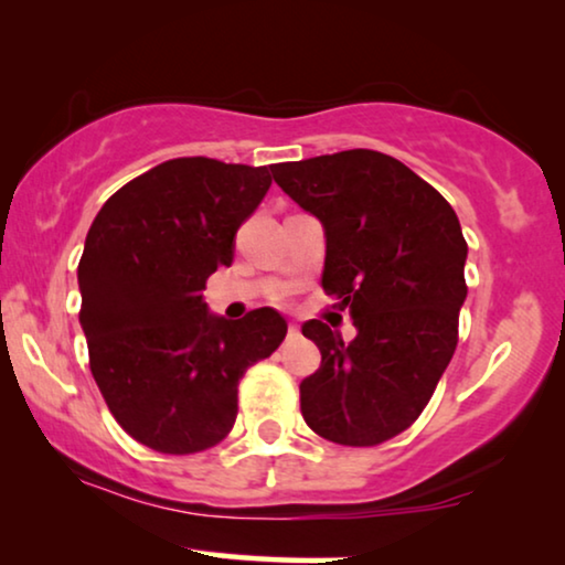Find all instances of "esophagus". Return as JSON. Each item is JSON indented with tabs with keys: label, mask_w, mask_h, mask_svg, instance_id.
<instances>
[{
	"label": "esophagus",
	"mask_w": 565,
	"mask_h": 565,
	"mask_svg": "<svg viewBox=\"0 0 565 565\" xmlns=\"http://www.w3.org/2000/svg\"><path fill=\"white\" fill-rule=\"evenodd\" d=\"M288 337H290V339L300 337V327H298V323H288Z\"/></svg>",
	"instance_id": "obj_1"
}]
</instances>
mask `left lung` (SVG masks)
<instances>
[{
    "label": "left lung",
    "instance_id": "left-lung-1",
    "mask_svg": "<svg viewBox=\"0 0 565 565\" xmlns=\"http://www.w3.org/2000/svg\"><path fill=\"white\" fill-rule=\"evenodd\" d=\"M269 169L323 223V292L358 327L344 342L329 323H303L321 367L300 383V414L329 443L381 445L419 419L458 347L468 296L458 215L429 182L381 151Z\"/></svg>",
    "mask_w": 565,
    "mask_h": 565
}]
</instances>
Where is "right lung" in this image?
Returning <instances> with one entry per match:
<instances>
[{
	"mask_svg": "<svg viewBox=\"0 0 565 565\" xmlns=\"http://www.w3.org/2000/svg\"><path fill=\"white\" fill-rule=\"evenodd\" d=\"M269 184L267 167L169 159L92 221L79 259L89 370L115 422L151 450L218 445L236 422L238 381L288 334L273 308L226 321L203 303Z\"/></svg>",
	"mask_w": 565,
	"mask_h": 565,
	"instance_id": "1",
	"label": "right lung"
}]
</instances>
